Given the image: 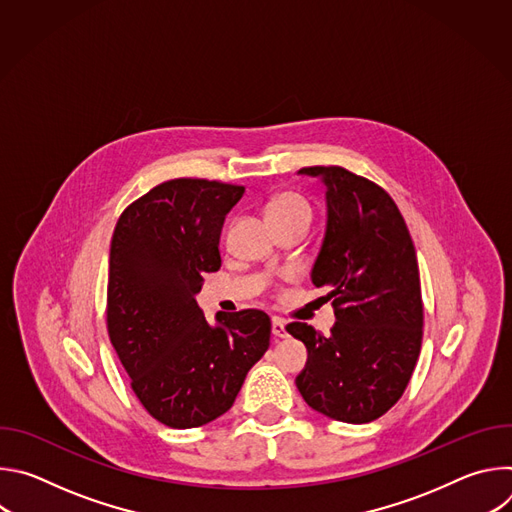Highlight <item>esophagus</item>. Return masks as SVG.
<instances>
[{"label":"esophagus","mask_w":512,"mask_h":512,"mask_svg":"<svg viewBox=\"0 0 512 512\" xmlns=\"http://www.w3.org/2000/svg\"><path fill=\"white\" fill-rule=\"evenodd\" d=\"M271 332H273V338L279 340V338H285L287 336V328H285V320L283 318H273L271 320Z\"/></svg>","instance_id":"obj_1"}]
</instances>
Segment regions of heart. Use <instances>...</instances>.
Returning a JSON list of instances; mask_svg holds the SVG:
<instances>
[{
    "label": "heart",
    "instance_id": "heart-1",
    "mask_svg": "<svg viewBox=\"0 0 512 512\" xmlns=\"http://www.w3.org/2000/svg\"><path fill=\"white\" fill-rule=\"evenodd\" d=\"M267 218L271 225L289 221H312V204L298 192H279L267 202Z\"/></svg>",
    "mask_w": 512,
    "mask_h": 512
}]
</instances>
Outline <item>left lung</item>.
Masks as SVG:
<instances>
[{
    "mask_svg": "<svg viewBox=\"0 0 512 512\" xmlns=\"http://www.w3.org/2000/svg\"><path fill=\"white\" fill-rule=\"evenodd\" d=\"M326 186V235L312 269L328 287L336 324L330 336L304 322L287 332L308 348L296 385L304 401L344 423H369L405 393L423 338L415 247L395 200L342 166H310Z\"/></svg>",
    "mask_w": 512,
    "mask_h": 512,
    "instance_id": "left-lung-1",
    "label": "left lung"
}]
</instances>
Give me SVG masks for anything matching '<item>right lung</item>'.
<instances>
[{
    "label": "right lung",
    "instance_id": "right-lung-1",
    "mask_svg": "<svg viewBox=\"0 0 512 512\" xmlns=\"http://www.w3.org/2000/svg\"><path fill=\"white\" fill-rule=\"evenodd\" d=\"M245 186L174 178L133 200L111 239L107 332L131 389L154 419L200 427L227 413L265 354L271 320L261 310L216 316L194 296L218 271V239Z\"/></svg>",
    "mask_w": 512,
    "mask_h": 512
}]
</instances>
